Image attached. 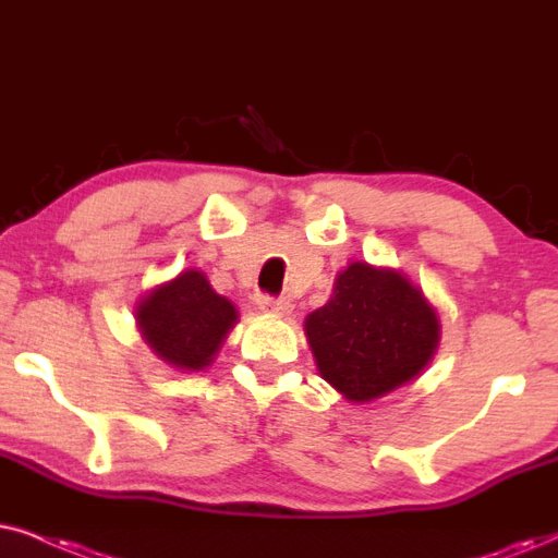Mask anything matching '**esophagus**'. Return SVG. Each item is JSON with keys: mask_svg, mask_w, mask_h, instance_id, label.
<instances>
[{"mask_svg": "<svg viewBox=\"0 0 558 558\" xmlns=\"http://www.w3.org/2000/svg\"><path fill=\"white\" fill-rule=\"evenodd\" d=\"M257 306H259V311H265V314H272V316L291 314V303H288L286 299H272V295H259Z\"/></svg>", "mask_w": 558, "mask_h": 558, "instance_id": "1", "label": "esophagus"}]
</instances>
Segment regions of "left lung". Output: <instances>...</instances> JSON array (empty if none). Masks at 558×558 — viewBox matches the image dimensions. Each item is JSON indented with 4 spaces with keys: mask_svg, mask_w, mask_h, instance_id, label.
Wrapping results in <instances>:
<instances>
[{
    "mask_svg": "<svg viewBox=\"0 0 558 558\" xmlns=\"http://www.w3.org/2000/svg\"><path fill=\"white\" fill-rule=\"evenodd\" d=\"M318 373L341 396L367 403L413 380L439 344V318L396 270L352 263L326 306L306 318Z\"/></svg>",
    "mask_w": 558,
    "mask_h": 558,
    "instance_id": "8db88e82",
    "label": "left lung"
}]
</instances>
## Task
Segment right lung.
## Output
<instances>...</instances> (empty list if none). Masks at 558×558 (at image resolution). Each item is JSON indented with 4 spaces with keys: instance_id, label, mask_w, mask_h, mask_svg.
<instances>
[{
    "instance_id": "right-lung-1",
    "label": "right lung",
    "mask_w": 558,
    "mask_h": 558,
    "mask_svg": "<svg viewBox=\"0 0 558 558\" xmlns=\"http://www.w3.org/2000/svg\"><path fill=\"white\" fill-rule=\"evenodd\" d=\"M140 331L155 354L178 369H204L236 324V308L214 293L204 272L185 270L140 301Z\"/></svg>"
}]
</instances>
